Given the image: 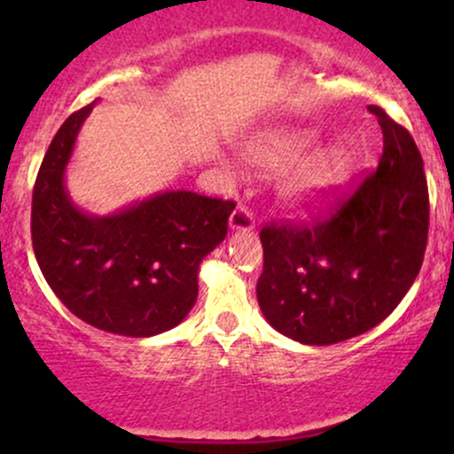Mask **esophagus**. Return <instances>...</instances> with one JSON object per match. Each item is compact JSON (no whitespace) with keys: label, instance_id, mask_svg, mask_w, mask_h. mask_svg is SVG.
Masks as SVG:
<instances>
[{"label":"esophagus","instance_id":"1","mask_svg":"<svg viewBox=\"0 0 454 454\" xmlns=\"http://www.w3.org/2000/svg\"><path fill=\"white\" fill-rule=\"evenodd\" d=\"M228 226H231L232 232H249L254 231V226H256V220H254V213L249 211L247 207L239 205L237 209L232 211Z\"/></svg>","mask_w":454,"mask_h":454}]
</instances>
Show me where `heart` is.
Listing matches in <instances>:
<instances>
[{
  "mask_svg": "<svg viewBox=\"0 0 454 454\" xmlns=\"http://www.w3.org/2000/svg\"><path fill=\"white\" fill-rule=\"evenodd\" d=\"M314 137L305 129L275 128L245 145L243 160L254 168L284 170L278 198L286 209L305 213L325 205L350 175V158L341 147L311 151Z\"/></svg>",
  "mask_w": 454,
  "mask_h": 454,
  "instance_id": "1",
  "label": "heart"
}]
</instances>
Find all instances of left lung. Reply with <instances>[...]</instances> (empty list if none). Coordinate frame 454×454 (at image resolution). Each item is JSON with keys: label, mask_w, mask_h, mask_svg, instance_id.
Here are the masks:
<instances>
[{"label": "left lung", "mask_w": 454, "mask_h": 454, "mask_svg": "<svg viewBox=\"0 0 454 454\" xmlns=\"http://www.w3.org/2000/svg\"><path fill=\"white\" fill-rule=\"evenodd\" d=\"M378 168L326 220L269 223L256 294L269 325L307 346L367 333L414 284L429 232V190L414 138L380 106Z\"/></svg>", "instance_id": "obj_1"}]
</instances>
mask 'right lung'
Returning <instances> with one entry per match:
<instances>
[{
	"label": "right lung",
	"mask_w": 454,
	"mask_h": 454,
	"mask_svg": "<svg viewBox=\"0 0 454 454\" xmlns=\"http://www.w3.org/2000/svg\"><path fill=\"white\" fill-rule=\"evenodd\" d=\"M93 104L46 151L31 200V241L46 284L76 317L123 337L170 331L196 303L202 258L223 241L232 200L161 192L113 215L72 202L66 166Z\"/></svg>",
	"instance_id": "1"
}]
</instances>
